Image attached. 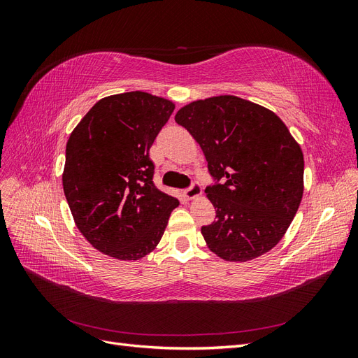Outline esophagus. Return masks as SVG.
<instances>
[{
  "instance_id": "34e87169",
  "label": "esophagus",
  "mask_w": 358,
  "mask_h": 358,
  "mask_svg": "<svg viewBox=\"0 0 358 358\" xmlns=\"http://www.w3.org/2000/svg\"><path fill=\"white\" fill-rule=\"evenodd\" d=\"M183 194H185L187 199H196V197H199L200 194H201V185H200V182L194 180L192 185L188 187L185 191H183Z\"/></svg>"
}]
</instances>
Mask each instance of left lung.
Instances as JSON below:
<instances>
[{"label":"left lung","mask_w":358,"mask_h":358,"mask_svg":"<svg viewBox=\"0 0 358 358\" xmlns=\"http://www.w3.org/2000/svg\"><path fill=\"white\" fill-rule=\"evenodd\" d=\"M203 149L213 179L204 192L216 221L201 227L209 249L248 262L285 234L303 196L301 149L280 119L234 95L192 101L176 113Z\"/></svg>","instance_id":"obj_1"}]
</instances>
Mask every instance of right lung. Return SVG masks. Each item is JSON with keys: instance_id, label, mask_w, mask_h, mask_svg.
Segmentation results:
<instances>
[{"instance_id": "add662e5", "label": "right lung", "mask_w": 358, "mask_h": 358, "mask_svg": "<svg viewBox=\"0 0 358 358\" xmlns=\"http://www.w3.org/2000/svg\"><path fill=\"white\" fill-rule=\"evenodd\" d=\"M175 104L142 91L106 96L73 129L62 187L79 231L117 259L148 255L178 199L154 183L149 149Z\"/></svg>"}]
</instances>
